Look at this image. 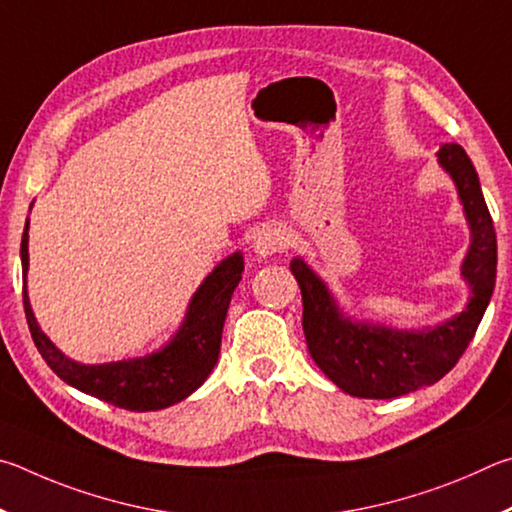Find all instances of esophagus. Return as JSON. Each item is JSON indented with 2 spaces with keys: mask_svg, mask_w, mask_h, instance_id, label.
Returning <instances> with one entry per match:
<instances>
[{
  "mask_svg": "<svg viewBox=\"0 0 512 512\" xmlns=\"http://www.w3.org/2000/svg\"><path fill=\"white\" fill-rule=\"evenodd\" d=\"M290 247V233L285 231L279 224H270V227H263L254 236V251L258 256H272L281 254Z\"/></svg>",
  "mask_w": 512,
  "mask_h": 512,
  "instance_id": "obj_1",
  "label": "esophagus"
}]
</instances>
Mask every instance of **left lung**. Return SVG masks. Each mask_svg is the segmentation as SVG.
Instances as JSON below:
<instances>
[{"mask_svg": "<svg viewBox=\"0 0 512 512\" xmlns=\"http://www.w3.org/2000/svg\"><path fill=\"white\" fill-rule=\"evenodd\" d=\"M438 161L459 188L472 229V245L461 270L472 288V299L461 315L436 328L411 333L353 324L339 312L326 285L301 258L290 263L301 288L303 333L310 357L339 389L355 398L389 400L441 380L472 342L495 290L497 236L477 170L459 143H445L438 150Z\"/></svg>", "mask_w": 512, "mask_h": 512, "instance_id": "obj_1", "label": "left lung"}]
</instances>
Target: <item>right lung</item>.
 <instances>
[{
  "label": "right lung",
  "instance_id": "right-lung-1",
  "mask_svg": "<svg viewBox=\"0 0 512 512\" xmlns=\"http://www.w3.org/2000/svg\"><path fill=\"white\" fill-rule=\"evenodd\" d=\"M20 254L22 274L26 279V270H29V222H26L22 233ZM242 270H245L242 254H233L215 267L200 285V290L195 292L184 326L179 328L173 342L164 351L139 357V360L96 366L69 360L35 324L31 303L26 297V281L22 288L24 312L42 360L62 382L98 400L110 402L114 407L128 411H157L191 396L209 378L215 362H218L224 317H227L231 294L242 279Z\"/></svg>",
  "mask_w": 512,
  "mask_h": 512
}]
</instances>
